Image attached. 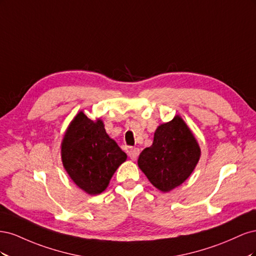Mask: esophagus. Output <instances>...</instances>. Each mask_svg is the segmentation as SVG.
<instances>
[{"mask_svg": "<svg viewBox=\"0 0 256 256\" xmlns=\"http://www.w3.org/2000/svg\"><path fill=\"white\" fill-rule=\"evenodd\" d=\"M138 154H140V150L136 148V147H134V148H131L128 152V156L130 157L131 160H136L138 157Z\"/></svg>", "mask_w": 256, "mask_h": 256, "instance_id": "obj_1", "label": "esophagus"}]
</instances>
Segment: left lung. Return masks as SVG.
Listing matches in <instances>:
<instances>
[{
	"label": "left lung",
	"instance_id": "1",
	"mask_svg": "<svg viewBox=\"0 0 256 256\" xmlns=\"http://www.w3.org/2000/svg\"><path fill=\"white\" fill-rule=\"evenodd\" d=\"M200 154L190 129L180 116H175L157 128L152 145L140 154L138 164L154 187L168 192L190 176Z\"/></svg>",
	"mask_w": 256,
	"mask_h": 256
}]
</instances>
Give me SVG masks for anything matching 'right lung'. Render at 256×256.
Returning a JSON list of instances; mask_svg holds the SVG:
<instances>
[{
  "label": "right lung",
  "instance_id": "1",
  "mask_svg": "<svg viewBox=\"0 0 256 256\" xmlns=\"http://www.w3.org/2000/svg\"><path fill=\"white\" fill-rule=\"evenodd\" d=\"M127 159L106 134L104 122L80 112L68 127L62 142V160L74 184L88 194L102 193L118 168Z\"/></svg>",
  "mask_w": 256,
  "mask_h": 256
}]
</instances>
